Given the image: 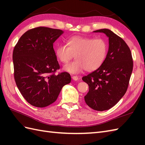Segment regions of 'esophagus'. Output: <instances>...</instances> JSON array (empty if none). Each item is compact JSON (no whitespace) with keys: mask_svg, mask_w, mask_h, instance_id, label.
I'll return each mask as SVG.
<instances>
[{"mask_svg":"<svg viewBox=\"0 0 145 145\" xmlns=\"http://www.w3.org/2000/svg\"><path fill=\"white\" fill-rule=\"evenodd\" d=\"M75 77H76V76H73V79H75Z\"/></svg>","mask_w":145,"mask_h":145,"instance_id":"34e87169","label":"esophagus"}]
</instances>
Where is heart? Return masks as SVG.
Masks as SVG:
<instances>
[{
  "instance_id": "b5f03b06",
  "label": "heart",
  "mask_w": 145,
  "mask_h": 145,
  "mask_svg": "<svg viewBox=\"0 0 145 145\" xmlns=\"http://www.w3.org/2000/svg\"><path fill=\"white\" fill-rule=\"evenodd\" d=\"M94 54H93V51H91V50H90V51H88V52H86V53L85 54V56H86V57H95V56H94ZM99 58L98 57H95L94 58V59L91 61V63H92V65H93V66H97V65L98 64V63H99ZM82 92H83V93H84V92H85V90H82L81 91Z\"/></svg>"
}]
</instances>
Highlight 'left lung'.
I'll return each mask as SVG.
<instances>
[{"label":"left lung","instance_id":"1","mask_svg":"<svg viewBox=\"0 0 145 145\" xmlns=\"http://www.w3.org/2000/svg\"><path fill=\"white\" fill-rule=\"evenodd\" d=\"M63 33L60 29L39 27L21 36L13 51L14 78L27 102L43 108L55 102L63 86L71 82L69 73L60 69L53 48Z\"/></svg>","mask_w":145,"mask_h":145}]
</instances>
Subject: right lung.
<instances>
[{"instance_id": "obj_1", "label": "right lung", "mask_w": 145, "mask_h": 145, "mask_svg": "<svg viewBox=\"0 0 145 145\" xmlns=\"http://www.w3.org/2000/svg\"><path fill=\"white\" fill-rule=\"evenodd\" d=\"M108 38V50L105 59L94 72L84 76L89 91L85 101L92 109L104 111L110 109L124 96L133 70L131 51L125 42L112 30H95Z\"/></svg>"}]
</instances>
